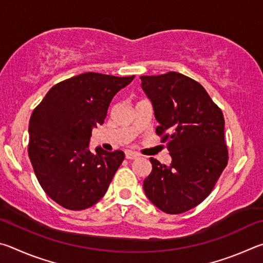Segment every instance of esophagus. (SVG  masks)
Returning <instances> with one entry per match:
<instances>
[{"label": "esophagus", "instance_id": "obj_1", "mask_svg": "<svg viewBox=\"0 0 263 263\" xmlns=\"http://www.w3.org/2000/svg\"><path fill=\"white\" fill-rule=\"evenodd\" d=\"M138 157H139V154L133 152V151H125V158L128 159V160H133V159H137Z\"/></svg>", "mask_w": 263, "mask_h": 263}]
</instances>
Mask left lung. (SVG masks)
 <instances>
[{
	"instance_id": "obj_1",
	"label": "left lung",
	"mask_w": 263,
	"mask_h": 263,
	"mask_svg": "<svg viewBox=\"0 0 263 263\" xmlns=\"http://www.w3.org/2000/svg\"><path fill=\"white\" fill-rule=\"evenodd\" d=\"M141 88L159 123L157 135L167 142L169 164L149 159L145 195L160 210L177 215L205 199L228 164L224 116L205 89L176 72L140 77Z\"/></svg>"
}]
</instances>
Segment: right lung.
Wrapping results in <instances>:
<instances>
[{
    "label": "right lung",
    "instance_id": "1",
    "mask_svg": "<svg viewBox=\"0 0 263 263\" xmlns=\"http://www.w3.org/2000/svg\"><path fill=\"white\" fill-rule=\"evenodd\" d=\"M83 73L48 90L31 115L29 158L44 191L68 210H83L103 197L124 160L122 151H90L91 131L102 125L114 96L132 82Z\"/></svg>",
    "mask_w": 263,
    "mask_h": 263
}]
</instances>
